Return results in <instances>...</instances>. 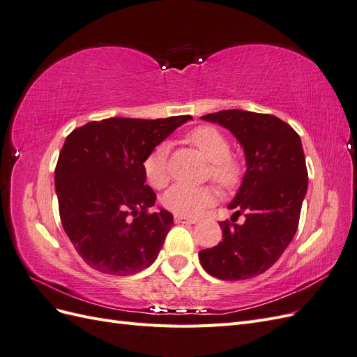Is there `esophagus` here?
Wrapping results in <instances>:
<instances>
[{"mask_svg":"<svg viewBox=\"0 0 357 357\" xmlns=\"http://www.w3.org/2000/svg\"><path fill=\"white\" fill-rule=\"evenodd\" d=\"M174 222L176 223H195L197 219H190V218H185V215L174 214Z\"/></svg>","mask_w":357,"mask_h":357,"instance_id":"1","label":"esophagus"}]
</instances>
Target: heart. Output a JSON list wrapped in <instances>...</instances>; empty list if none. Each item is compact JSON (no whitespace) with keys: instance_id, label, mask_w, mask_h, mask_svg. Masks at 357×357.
<instances>
[{"instance_id":"b5f03b06","label":"heart","mask_w":357,"mask_h":357,"mask_svg":"<svg viewBox=\"0 0 357 357\" xmlns=\"http://www.w3.org/2000/svg\"><path fill=\"white\" fill-rule=\"evenodd\" d=\"M188 142L210 160L208 176L225 189H234L244 176L243 160L231 153V144L226 135L214 126H198L188 135ZM146 181L155 189L167 186L169 180L168 147L159 144L143 160ZM218 199V190L213 186H183L176 185L162 197V205L172 213L195 218Z\"/></svg>"}]
</instances>
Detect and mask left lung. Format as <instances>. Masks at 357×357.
I'll use <instances>...</instances> for the list:
<instances>
[{"instance_id": "left-lung-1", "label": "left lung", "mask_w": 357, "mask_h": 357, "mask_svg": "<svg viewBox=\"0 0 357 357\" xmlns=\"http://www.w3.org/2000/svg\"><path fill=\"white\" fill-rule=\"evenodd\" d=\"M201 119L228 128L244 147L247 171L229 208L219 222L223 240L199 252V262L220 280H245L271 268L294 240L308 188L304 150L298 132L273 114L222 110ZM246 222L236 225L238 215Z\"/></svg>"}]
</instances>
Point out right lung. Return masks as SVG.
Instances as JSON below:
<instances>
[{
    "mask_svg": "<svg viewBox=\"0 0 357 357\" xmlns=\"http://www.w3.org/2000/svg\"><path fill=\"white\" fill-rule=\"evenodd\" d=\"M192 116L110 117L75 128L55 168L63 231L96 271L129 275L155 262L174 225L167 210L150 213L156 193L143 160Z\"/></svg>",
    "mask_w": 357,
    "mask_h": 357,
    "instance_id": "obj_1",
    "label": "right lung"
}]
</instances>
